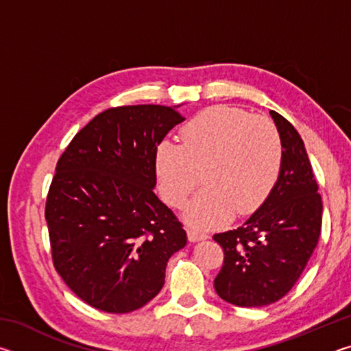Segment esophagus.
I'll return each instance as SVG.
<instances>
[{
	"instance_id": "1",
	"label": "esophagus",
	"mask_w": 351,
	"mask_h": 351,
	"mask_svg": "<svg viewBox=\"0 0 351 351\" xmlns=\"http://www.w3.org/2000/svg\"><path fill=\"white\" fill-rule=\"evenodd\" d=\"M187 237H189L190 241H199V240L207 239V235L204 232H201V230L193 229V228H190L187 230Z\"/></svg>"
}]
</instances>
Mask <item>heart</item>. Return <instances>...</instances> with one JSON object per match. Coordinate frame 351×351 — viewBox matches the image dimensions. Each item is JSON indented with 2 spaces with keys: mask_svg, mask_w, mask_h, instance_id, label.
<instances>
[{
  "mask_svg": "<svg viewBox=\"0 0 351 351\" xmlns=\"http://www.w3.org/2000/svg\"><path fill=\"white\" fill-rule=\"evenodd\" d=\"M283 162V142L276 123L265 116L230 106L198 112L180 130V145L162 141L154 152L162 199L181 207L198 187L204 189L186 210L189 223L212 228L234 210L249 215L268 198Z\"/></svg>",
  "mask_w": 351,
  "mask_h": 351,
  "instance_id": "obj_1",
  "label": "heart"
}]
</instances>
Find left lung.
I'll use <instances>...</instances> for the list:
<instances>
[{
  "label": "left lung",
  "instance_id": "1",
  "mask_svg": "<svg viewBox=\"0 0 351 351\" xmlns=\"http://www.w3.org/2000/svg\"><path fill=\"white\" fill-rule=\"evenodd\" d=\"M271 116L283 142L276 186L245 224L213 235L224 252L213 287L237 306H266L287 295L322 229V198L304 141L283 116L276 111Z\"/></svg>",
  "mask_w": 351,
  "mask_h": 351
}]
</instances>
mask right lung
<instances>
[{
  "label": "right lung",
  "instance_id": "add662e5",
  "mask_svg": "<svg viewBox=\"0 0 351 351\" xmlns=\"http://www.w3.org/2000/svg\"><path fill=\"white\" fill-rule=\"evenodd\" d=\"M182 121L170 106H112L58 159L45 207L52 263L96 310L144 306L164 287L169 258L186 246L182 223L153 192L154 152Z\"/></svg>",
  "mask_w": 351,
  "mask_h": 351
}]
</instances>
